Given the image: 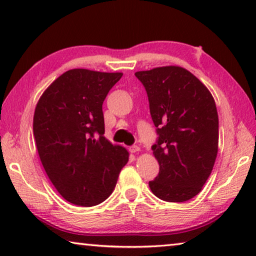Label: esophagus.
<instances>
[{"label": "esophagus", "instance_id": "obj_1", "mask_svg": "<svg viewBox=\"0 0 256 256\" xmlns=\"http://www.w3.org/2000/svg\"><path fill=\"white\" fill-rule=\"evenodd\" d=\"M138 151H140V148H138V146H130V152L131 154H136V152H138Z\"/></svg>", "mask_w": 256, "mask_h": 256}]
</instances>
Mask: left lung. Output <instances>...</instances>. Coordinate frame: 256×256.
Listing matches in <instances>:
<instances>
[{"label": "left lung", "mask_w": 256, "mask_h": 256, "mask_svg": "<svg viewBox=\"0 0 256 256\" xmlns=\"http://www.w3.org/2000/svg\"><path fill=\"white\" fill-rule=\"evenodd\" d=\"M158 138L151 146L159 174L149 182L160 200L184 202L200 193L218 154L214 99L196 76L180 66L138 71Z\"/></svg>", "instance_id": "8db88e82"}]
</instances>
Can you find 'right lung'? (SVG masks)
I'll list each match as a JSON object with an SVG mask.
<instances>
[{"label":"right lung","instance_id":"right-lung-1","mask_svg":"<svg viewBox=\"0 0 256 256\" xmlns=\"http://www.w3.org/2000/svg\"><path fill=\"white\" fill-rule=\"evenodd\" d=\"M123 73L73 68L42 94L34 136L47 176L68 202L97 206L110 196L128 152L104 136L102 102Z\"/></svg>","mask_w":256,"mask_h":256}]
</instances>
